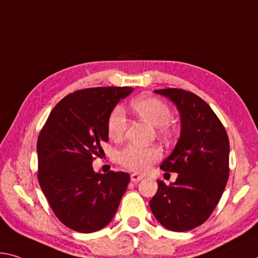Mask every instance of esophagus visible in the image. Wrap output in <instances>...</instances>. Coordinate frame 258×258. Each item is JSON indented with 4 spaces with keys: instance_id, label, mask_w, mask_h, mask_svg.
Wrapping results in <instances>:
<instances>
[{
    "instance_id": "obj_1",
    "label": "esophagus",
    "mask_w": 258,
    "mask_h": 258,
    "mask_svg": "<svg viewBox=\"0 0 258 258\" xmlns=\"http://www.w3.org/2000/svg\"><path fill=\"white\" fill-rule=\"evenodd\" d=\"M142 179H144V175H141V174H138V173L131 174V181H133V182H138V181L142 180Z\"/></svg>"
}]
</instances>
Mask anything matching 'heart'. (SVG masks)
Here are the masks:
<instances>
[{
	"label": "heart",
	"mask_w": 258,
	"mask_h": 258,
	"mask_svg": "<svg viewBox=\"0 0 258 258\" xmlns=\"http://www.w3.org/2000/svg\"><path fill=\"white\" fill-rule=\"evenodd\" d=\"M132 108L142 119L155 127H159L162 133H169L167 122L171 118V110L164 102L154 97H141L132 102ZM127 127V117L124 109L116 107L110 112L107 120L108 134L111 139L119 140L124 137ZM162 157V151L157 147L144 148L131 145L118 154V161L126 169L134 172H145Z\"/></svg>",
	"instance_id": "obj_1"
}]
</instances>
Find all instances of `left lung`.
<instances>
[{"instance_id": "obj_1", "label": "left lung", "mask_w": 258, "mask_h": 258, "mask_svg": "<svg viewBox=\"0 0 258 258\" xmlns=\"http://www.w3.org/2000/svg\"><path fill=\"white\" fill-rule=\"evenodd\" d=\"M154 92L175 104L181 130L173 151L161 164L162 170L177 172V180L170 186L157 180V193L149 206L167 230L190 231L209 218L222 198L230 174V141L218 117L201 97L177 88Z\"/></svg>"}]
</instances>
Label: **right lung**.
<instances>
[{
	"instance_id": "1",
	"label": "right lung",
	"mask_w": 258,
	"mask_h": 258,
	"mask_svg": "<svg viewBox=\"0 0 258 258\" xmlns=\"http://www.w3.org/2000/svg\"><path fill=\"white\" fill-rule=\"evenodd\" d=\"M132 87H96L69 94L56 104L38 139V179L52 211L71 230L96 232L111 222L130 174H102L93 159L108 141L107 120Z\"/></svg>"
}]
</instances>
